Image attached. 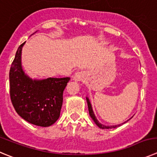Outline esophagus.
Here are the masks:
<instances>
[{
  "mask_svg": "<svg viewBox=\"0 0 157 157\" xmlns=\"http://www.w3.org/2000/svg\"><path fill=\"white\" fill-rule=\"evenodd\" d=\"M86 75H87V74H86L85 71H78L75 74V75H74V80L77 82L83 81V80L85 79Z\"/></svg>",
  "mask_w": 157,
  "mask_h": 157,
  "instance_id": "1",
  "label": "esophagus"
}]
</instances>
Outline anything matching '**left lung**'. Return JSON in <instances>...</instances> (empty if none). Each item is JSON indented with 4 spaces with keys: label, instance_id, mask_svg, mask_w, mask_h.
<instances>
[{
    "label": "left lung",
    "instance_id": "1",
    "mask_svg": "<svg viewBox=\"0 0 157 157\" xmlns=\"http://www.w3.org/2000/svg\"><path fill=\"white\" fill-rule=\"evenodd\" d=\"M86 100H87V106H88V110H89V115H90V116L91 117V118L93 119V121H94V123L96 124L100 128H117V127L120 126V125H123V124H125V123H126L127 121H128V120H127V121H125V122H122L121 124H118V125H103V124H101V123L100 122V121H98V120L97 119L96 116H95L94 115V112L93 111V108H92V105L91 104H90V99L88 98V97H86Z\"/></svg>",
    "mask_w": 157,
    "mask_h": 157
}]
</instances>
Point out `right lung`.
Wrapping results in <instances>:
<instances>
[{"mask_svg": "<svg viewBox=\"0 0 157 157\" xmlns=\"http://www.w3.org/2000/svg\"><path fill=\"white\" fill-rule=\"evenodd\" d=\"M25 43L16 52L9 73L10 95L16 112L35 125L48 127L59 118L63 94L70 77L33 79L25 73L21 52Z\"/></svg>", "mask_w": 157, "mask_h": 157, "instance_id": "add662e5", "label": "right lung"}]
</instances>
